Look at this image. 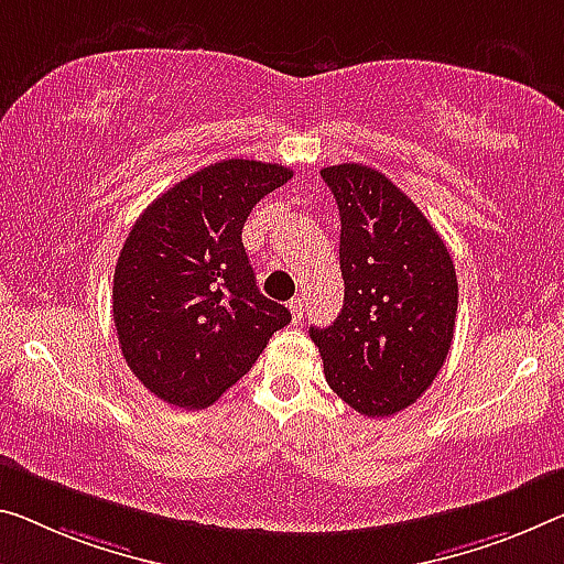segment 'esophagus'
Instances as JSON below:
<instances>
[{
	"label": "esophagus",
	"instance_id": "obj_1",
	"mask_svg": "<svg viewBox=\"0 0 564 564\" xmlns=\"http://www.w3.org/2000/svg\"><path fill=\"white\" fill-rule=\"evenodd\" d=\"M290 312H292L294 323H302V312H305V302H302V297L290 300Z\"/></svg>",
	"mask_w": 564,
	"mask_h": 564
}]
</instances>
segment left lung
I'll return each instance as SVG.
<instances>
[{"mask_svg":"<svg viewBox=\"0 0 564 564\" xmlns=\"http://www.w3.org/2000/svg\"><path fill=\"white\" fill-rule=\"evenodd\" d=\"M340 209L343 310L310 327L327 386L362 415H393L426 393L452 350L458 284L431 221L386 173L319 171Z\"/></svg>","mask_w":564,"mask_h":564,"instance_id":"left-lung-1","label":"left lung"}]
</instances>
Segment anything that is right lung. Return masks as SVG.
Listing matches in <instances>:
<instances>
[{"label":"right lung","instance_id":"add662e5","mask_svg":"<svg viewBox=\"0 0 564 564\" xmlns=\"http://www.w3.org/2000/svg\"><path fill=\"white\" fill-rule=\"evenodd\" d=\"M280 163H212L138 216L112 276V319L133 376L161 401L206 409L290 323L241 245L259 198L288 184Z\"/></svg>","mask_w":564,"mask_h":564}]
</instances>
